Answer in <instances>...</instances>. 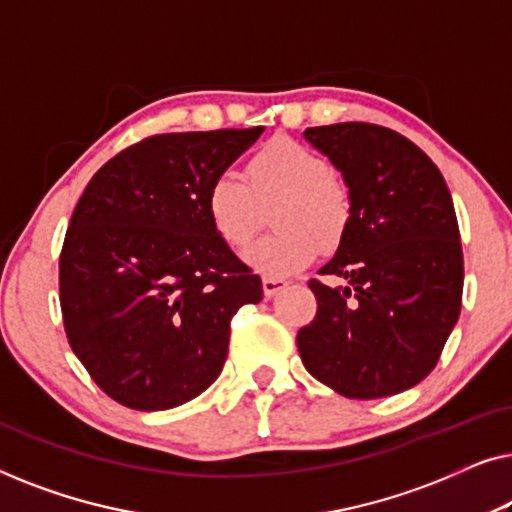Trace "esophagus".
Listing matches in <instances>:
<instances>
[{
  "label": "esophagus",
  "instance_id": "esophagus-1",
  "mask_svg": "<svg viewBox=\"0 0 512 512\" xmlns=\"http://www.w3.org/2000/svg\"><path fill=\"white\" fill-rule=\"evenodd\" d=\"M289 284L286 282V279H279V277H263V293L268 298H272V296H277L279 291L284 289V286Z\"/></svg>",
  "mask_w": 512,
  "mask_h": 512
}]
</instances>
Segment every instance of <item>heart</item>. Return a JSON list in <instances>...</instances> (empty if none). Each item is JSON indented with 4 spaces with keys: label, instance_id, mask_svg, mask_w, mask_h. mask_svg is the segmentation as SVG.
Returning <instances> with one entry per match:
<instances>
[{
    "label": "heart",
    "instance_id": "b5f03b06",
    "mask_svg": "<svg viewBox=\"0 0 512 512\" xmlns=\"http://www.w3.org/2000/svg\"><path fill=\"white\" fill-rule=\"evenodd\" d=\"M277 200L272 221L282 230L256 240L244 254L251 268L268 277L303 270L317 258L321 242L335 247L352 221V198L331 165L286 137L272 139L249 158L247 181L233 172L216 174L205 209L221 242L240 249L263 226V207Z\"/></svg>",
    "mask_w": 512,
    "mask_h": 512
}]
</instances>
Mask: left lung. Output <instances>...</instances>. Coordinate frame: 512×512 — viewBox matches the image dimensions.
I'll list each match as a JSON object with an SVG mask.
<instances>
[{"label":"left lung","mask_w":512,"mask_h":512,"mask_svg":"<svg viewBox=\"0 0 512 512\" xmlns=\"http://www.w3.org/2000/svg\"><path fill=\"white\" fill-rule=\"evenodd\" d=\"M305 139L342 172L352 221L310 279L317 317L298 331L312 377L347 398L415 387L436 368L461 310L464 254L452 195L408 137L373 123L307 128Z\"/></svg>","instance_id":"obj_1"}]
</instances>
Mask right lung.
I'll list each match as a JSON object with an SVG mask.
<instances>
[{
  "mask_svg": "<svg viewBox=\"0 0 512 512\" xmlns=\"http://www.w3.org/2000/svg\"><path fill=\"white\" fill-rule=\"evenodd\" d=\"M263 130L146 137L104 163L74 209L60 254L65 333L125 408L200 396L226 363L233 314L263 298L205 209L212 179Z\"/></svg>",
  "mask_w": 512,
  "mask_h": 512,
  "instance_id": "right-lung-1",
  "label": "right lung"
}]
</instances>
